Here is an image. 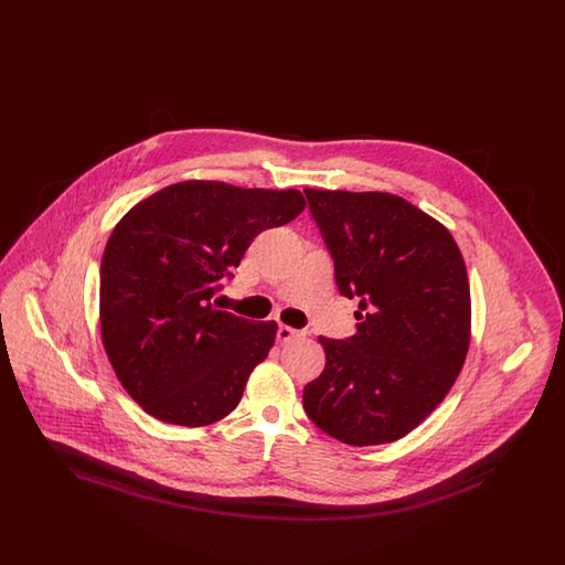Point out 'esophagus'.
Listing matches in <instances>:
<instances>
[{"mask_svg": "<svg viewBox=\"0 0 565 565\" xmlns=\"http://www.w3.org/2000/svg\"><path fill=\"white\" fill-rule=\"evenodd\" d=\"M300 337H305L302 330H295V328L284 326V323L277 328V341H279V343H290V341L300 339Z\"/></svg>", "mask_w": 565, "mask_h": 565, "instance_id": "1", "label": "esophagus"}]
</instances>
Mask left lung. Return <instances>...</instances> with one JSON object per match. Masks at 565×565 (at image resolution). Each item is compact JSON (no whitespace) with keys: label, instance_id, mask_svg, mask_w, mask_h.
Segmentation results:
<instances>
[{"label":"left lung","instance_id":"left-lung-1","mask_svg":"<svg viewBox=\"0 0 565 565\" xmlns=\"http://www.w3.org/2000/svg\"><path fill=\"white\" fill-rule=\"evenodd\" d=\"M358 332L318 337L322 375L302 406L328 436L383 445L417 428L454 387L470 345V286L451 233L390 192L305 190Z\"/></svg>","mask_w":565,"mask_h":565}]
</instances>
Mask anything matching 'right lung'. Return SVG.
<instances>
[{
    "label": "right lung",
    "instance_id": "add662e5",
    "mask_svg": "<svg viewBox=\"0 0 565 565\" xmlns=\"http://www.w3.org/2000/svg\"><path fill=\"white\" fill-rule=\"evenodd\" d=\"M305 210L298 190L171 184L137 203L102 260V339L111 369L152 417L186 428L226 417L275 343V322L217 311L256 235Z\"/></svg>",
    "mask_w": 565,
    "mask_h": 565
}]
</instances>
